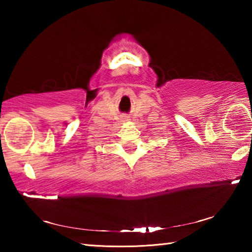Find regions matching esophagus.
<instances>
[{
  "label": "esophagus",
  "mask_w": 252,
  "mask_h": 252,
  "mask_svg": "<svg viewBox=\"0 0 252 252\" xmlns=\"http://www.w3.org/2000/svg\"><path fill=\"white\" fill-rule=\"evenodd\" d=\"M123 119H126V118H123Z\"/></svg>",
  "instance_id": "esophagus-1"
}]
</instances>
